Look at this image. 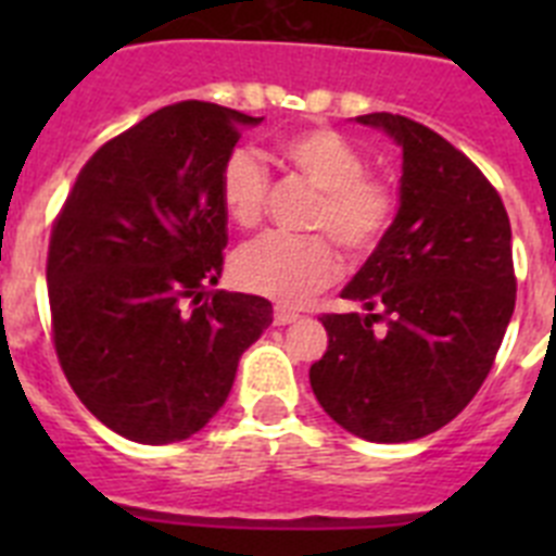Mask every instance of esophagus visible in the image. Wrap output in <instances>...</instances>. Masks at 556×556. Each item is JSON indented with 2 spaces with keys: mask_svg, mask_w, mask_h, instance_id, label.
Masks as SVG:
<instances>
[{
  "mask_svg": "<svg viewBox=\"0 0 556 556\" xmlns=\"http://www.w3.org/2000/svg\"><path fill=\"white\" fill-rule=\"evenodd\" d=\"M298 320H301V314L292 312V308H283V306L275 308V326H292V323Z\"/></svg>",
  "mask_w": 556,
  "mask_h": 556,
  "instance_id": "34e87169",
  "label": "esophagus"
}]
</instances>
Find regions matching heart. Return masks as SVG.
<instances>
[{
  "label": "heart",
  "instance_id": "b5f03b06",
  "mask_svg": "<svg viewBox=\"0 0 556 556\" xmlns=\"http://www.w3.org/2000/svg\"><path fill=\"white\" fill-rule=\"evenodd\" d=\"M278 152L312 189L320 191L308 214V228L331 235L351 258L370 255L395 217V194L387 180L367 172L365 152L328 127L292 132L278 141ZM269 189L267 166L248 150H236L219 172V203L239 228L262 223ZM327 237L258 236L236 250V283L287 306L303 303L337 278L339 255Z\"/></svg>",
  "mask_w": 556,
  "mask_h": 556
}]
</instances>
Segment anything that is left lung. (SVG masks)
<instances>
[{
    "label": "left lung",
    "instance_id": "8db88e82",
    "mask_svg": "<svg viewBox=\"0 0 556 556\" xmlns=\"http://www.w3.org/2000/svg\"><path fill=\"white\" fill-rule=\"evenodd\" d=\"M404 150L401 205L342 298L308 370L331 420L370 443L451 424L484 384L515 308L513 230L498 191L454 144L397 113L356 116Z\"/></svg>",
    "mask_w": 556,
    "mask_h": 556
}]
</instances>
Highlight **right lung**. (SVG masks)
Returning <instances> with one entry per match:
<instances>
[{
  "instance_id": "right-lung-1",
  "label": "right lung",
  "mask_w": 556,
  "mask_h": 556,
  "mask_svg": "<svg viewBox=\"0 0 556 556\" xmlns=\"http://www.w3.org/2000/svg\"><path fill=\"white\" fill-rule=\"evenodd\" d=\"M262 116L178 102L102 144L49 239L58 362L86 409L132 443L198 434L273 323L258 294L211 292L228 214L219 172Z\"/></svg>"
}]
</instances>
